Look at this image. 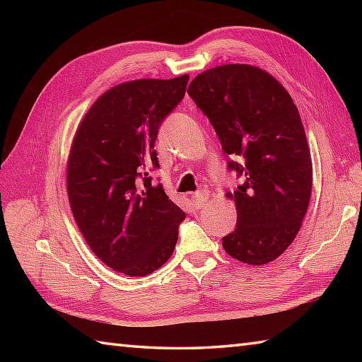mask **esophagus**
Here are the masks:
<instances>
[{
  "label": "esophagus",
  "mask_w": 362,
  "mask_h": 362,
  "mask_svg": "<svg viewBox=\"0 0 362 362\" xmlns=\"http://www.w3.org/2000/svg\"><path fill=\"white\" fill-rule=\"evenodd\" d=\"M206 201H209V193L206 191H197V193L193 194V202L197 209H202Z\"/></svg>",
  "instance_id": "34e87169"
}]
</instances>
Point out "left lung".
<instances>
[{"mask_svg": "<svg viewBox=\"0 0 362 362\" xmlns=\"http://www.w3.org/2000/svg\"><path fill=\"white\" fill-rule=\"evenodd\" d=\"M188 95L232 157L228 169L243 177L228 194L238 219L222 245L243 263H271L294 241L311 197V156L297 107L279 81L252 65L206 70Z\"/></svg>", "mask_w": 362, "mask_h": 362, "instance_id": "1", "label": "left lung"}]
</instances>
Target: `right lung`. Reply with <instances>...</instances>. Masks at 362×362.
Masks as SVG:
<instances>
[{
    "instance_id": "1",
    "label": "right lung",
    "mask_w": 362,
    "mask_h": 362,
    "mask_svg": "<svg viewBox=\"0 0 362 362\" xmlns=\"http://www.w3.org/2000/svg\"><path fill=\"white\" fill-rule=\"evenodd\" d=\"M189 76L129 81L90 107L68 158L66 189L81 233L113 271L143 276L173 255L179 206L152 182L160 124L185 96Z\"/></svg>"
}]
</instances>
